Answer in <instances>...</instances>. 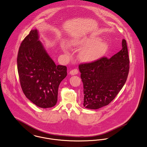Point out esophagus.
<instances>
[{
	"label": "esophagus",
	"mask_w": 147,
	"mask_h": 147,
	"mask_svg": "<svg viewBox=\"0 0 147 147\" xmlns=\"http://www.w3.org/2000/svg\"><path fill=\"white\" fill-rule=\"evenodd\" d=\"M78 73V70L77 69H73V70H71L70 71V74L71 75H73V76L77 74Z\"/></svg>",
	"instance_id": "1"
}]
</instances>
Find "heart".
Here are the masks:
<instances>
[{
  "label": "heart",
  "instance_id": "heart-1",
  "mask_svg": "<svg viewBox=\"0 0 147 147\" xmlns=\"http://www.w3.org/2000/svg\"><path fill=\"white\" fill-rule=\"evenodd\" d=\"M99 37L91 36L74 40L71 45L84 48L80 53L82 60L85 61H93L101 58L107 51L109 44L107 42H100Z\"/></svg>",
  "mask_w": 147,
  "mask_h": 147
}]
</instances>
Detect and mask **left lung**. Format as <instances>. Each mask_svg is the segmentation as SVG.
Returning a JSON list of instances; mask_svg holds the SVG:
<instances>
[{"label":"left lung","instance_id":"obj_1","mask_svg":"<svg viewBox=\"0 0 147 147\" xmlns=\"http://www.w3.org/2000/svg\"><path fill=\"white\" fill-rule=\"evenodd\" d=\"M83 83L85 108L97 109L110 103L124 86L129 70L127 42L111 58L99 59L79 65Z\"/></svg>","mask_w":147,"mask_h":147}]
</instances>
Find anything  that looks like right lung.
<instances>
[{
  "label": "right lung",
  "instance_id": "right-lung-1",
  "mask_svg": "<svg viewBox=\"0 0 147 147\" xmlns=\"http://www.w3.org/2000/svg\"><path fill=\"white\" fill-rule=\"evenodd\" d=\"M17 67L21 88L26 98L42 108L54 107L67 68L56 65L39 40L36 29L31 30L20 44Z\"/></svg>",
  "mask_w": 147,
  "mask_h": 147
}]
</instances>
